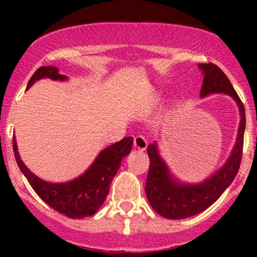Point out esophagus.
Listing matches in <instances>:
<instances>
[{"label": "esophagus", "mask_w": 257, "mask_h": 257, "mask_svg": "<svg viewBox=\"0 0 257 257\" xmlns=\"http://www.w3.org/2000/svg\"><path fill=\"white\" fill-rule=\"evenodd\" d=\"M134 147H136V149L143 152V150L147 149L148 142L145 141V138L143 136H137L136 138H134Z\"/></svg>", "instance_id": "esophagus-1"}]
</instances>
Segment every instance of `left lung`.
I'll return each instance as SVG.
<instances>
[{
    "mask_svg": "<svg viewBox=\"0 0 257 257\" xmlns=\"http://www.w3.org/2000/svg\"><path fill=\"white\" fill-rule=\"evenodd\" d=\"M199 68L204 74L203 87L200 90L201 97L211 93H225L236 100L241 115L239 134L226 164L200 184H181L175 180L169 173L164 160L158 154L157 144L148 145L147 152L150 164L145 184V194L152 208L158 214L172 220L194 216L214 204L236 177L242 158L243 132L246 123L245 107L226 74L216 64L201 63L199 64Z\"/></svg>",
    "mask_w": 257,
    "mask_h": 257,
    "instance_id": "8db88e82",
    "label": "left lung"
}]
</instances>
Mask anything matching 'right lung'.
Here are the masks:
<instances>
[{"instance_id": "right-lung-1", "label": "right lung", "mask_w": 257, "mask_h": 257, "mask_svg": "<svg viewBox=\"0 0 257 257\" xmlns=\"http://www.w3.org/2000/svg\"><path fill=\"white\" fill-rule=\"evenodd\" d=\"M42 78L64 80L67 77L59 74L57 67H40L28 80L27 89L36 80ZM132 145V137L123 138L120 142H116L102 150L89 169L79 178L67 183H47L36 177L23 164L17 152L16 139L14 137V153L17 165L33 190L52 209L71 219L90 216L102 206L109 193L114 175L118 172L121 160L131 153Z\"/></svg>"}]
</instances>
